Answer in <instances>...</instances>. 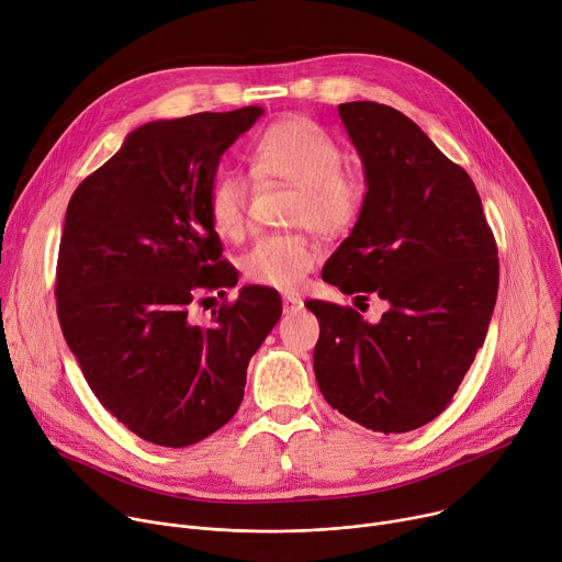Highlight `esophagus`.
<instances>
[{"mask_svg":"<svg viewBox=\"0 0 562 562\" xmlns=\"http://www.w3.org/2000/svg\"><path fill=\"white\" fill-rule=\"evenodd\" d=\"M301 308H304V301H301L299 296H294V294H285V296H283V313H285V315H294V313H299Z\"/></svg>","mask_w":562,"mask_h":562,"instance_id":"obj_1","label":"esophagus"}]
</instances>
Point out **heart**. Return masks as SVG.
Segmentation results:
<instances>
[{
    "instance_id": "1",
    "label": "heart",
    "mask_w": 562,
    "mask_h": 562,
    "mask_svg": "<svg viewBox=\"0 0 562 562\" xmlns=\"http://www.w3.org/2000/svg\"><path fill=\"white\" fill-rule=\"evenodd\" d=\"M256 180H279L299 189L292 223L308 225L319 234L347 232L362 211L364 187L351 170H344L341 146L322 125L306 116L272 123L249 148ZM249 184L236 170L215 178L206 198L213 232L236 243L247 232ZM317 245L301 234H270L256 238L240 258L243 274L258 285L292 292L317 266Z\"/></svg>"
}]
</instances>
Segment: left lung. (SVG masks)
Listing matches in <instances>:
<instances>
[{"mask_svg":"<svg viewBox=\"0 0 562 562\" xmlns=\"http://www.w3.org/2000/svg\"><path fill=\"white\" fill-rule=\"evenodd\" d=\"M364 168V204L322 279L373 292L390 308L369 324L353 308L308 301L319 319L313 356L326 403L384 435L435 420L486 339L499 263L482 200L403 112L353 101L337 108Z\"/></svg>","mask_w":562,"mask_h":562,"instance_id":"8db88e82","label":"left lung"}]
</instances>
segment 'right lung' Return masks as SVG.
<instances>
[{"label":"right lung","instance_id":"obj_1","mask_svg":"<svg viewBox=\"0 0 562 562\" xmlns=\"http://www.w3.org/2000/svg\"><path fill=\"white\" fill-rule=\"evenodd\" d=\"M263 108L150 121L74 191L56 299L69 351L101 405L144 441L193 446L240 407L247 364L281 317L277 290L245 285L191 322L204 290L234 288L206 198L225 150Z\"/></svg>","mask_w":562,"mask_h":562}]
</instances>
